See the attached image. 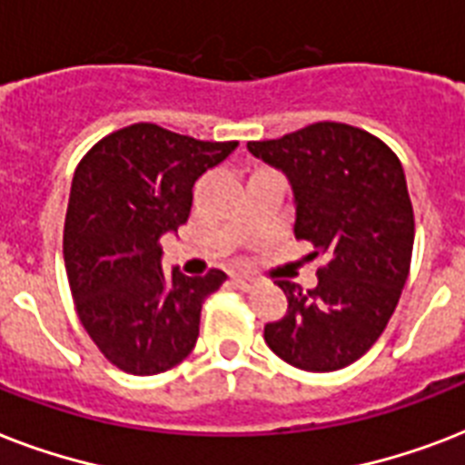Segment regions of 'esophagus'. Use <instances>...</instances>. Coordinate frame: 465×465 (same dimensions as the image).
<instances>
[{
    "label": "esophagus",
    "instance_id": "obj_1",
    "mask_svg": "<svg viewBox=\"0 0 465 465\" xmlns=\"http://www.w3.org/2000/svg\"><path fill=\"white\" fill-rule=\"evenodd\" d=\"M233 287H239L241 292H251L258 284V280H255L253 275H233L232 277Z\"/></svg>",
    "mask_w": 465,
    "mask_h": 465
}]
</instances>
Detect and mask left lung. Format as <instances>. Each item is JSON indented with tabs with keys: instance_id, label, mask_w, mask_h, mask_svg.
Returning <instances> with one entry per match:
<instances>
[{
	"instance_id": "1",
	"label": "left lung",
	"mask_w": 465,
	"mask_h": 465,
	"mask_svg": "<svg viewBox=\"0 0 465 465\" xmlns=\"http://www.w3.org/2000/svg\"><path fill=\"white\" fill-rule=\"evenodd\" d=\"M248 152L282 171L294 195V236L323 255L318 284L280 280L287 313L265 342L292 367L335 371L374 345L408 280L415 219L403 166L381 140L342 123H316Z\"/></svg>"
}]
</instances>
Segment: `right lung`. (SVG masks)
Instances as JSON below:
<instances>
[{"label":"right lung","instance_id":"right-lung-1","mask_svg":"<svg viewBox=\"0 0 465 465\" xmlns=\"http://www.w3.org/2000/svg\"><path fill=\"white\" fill-rule=\"evenodd\" d=\"M236 147L140 123L108 134L76 168L64 219L69 287L91 340L127 374H161L195 347L203 302L226 275H163L159 241L188 222L197 178Z\"/></svg>","mask_w":465,"mask_h":465}]
</instances>
